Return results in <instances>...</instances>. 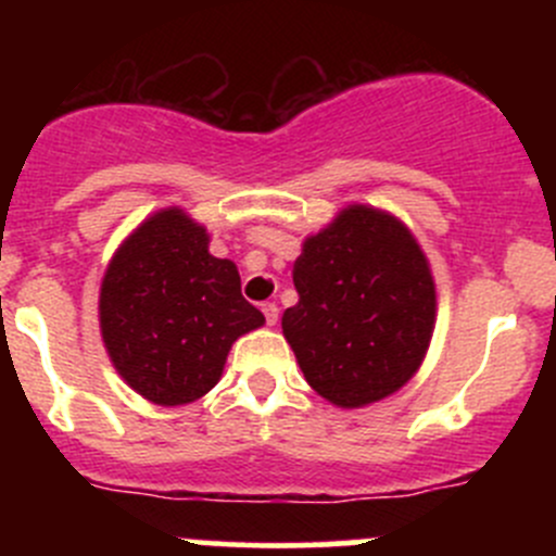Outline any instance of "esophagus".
<instances>
[{"instance_id":"esophagus-1","label":"esophagus","mask_w":556,"mask_h":556,"mask_svg":"<svg viewBox=\"0 0 556 556\" xmlns=\"http://www.w3.org/2000/svg\"><path fill=\"white\" fill-rule=\"evenodd\" d=\"M263 314H266V323H268V325H277V319H279V306L268 301V304H263Z\"/></svg>"}]
</instances>
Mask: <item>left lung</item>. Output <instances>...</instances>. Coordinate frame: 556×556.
Segmentation results:
<instances>
[{"label": "left lung", "instance_id": "8db88e82", "mask_svg": "<svg viewBox=\"0 0 556 556\" xmlns=\"http://www.w3.org/2000/svg\"><path fill=\"white\" fill-rule=\"evenodd\" d=\"M299 304L282 333L317 395L361 408L401 390L422 366L435 325L428 257L397 217L352 204L304 242Z\"/></svg>", "mask_w": 556, "mask_h": 556}]
</instances>
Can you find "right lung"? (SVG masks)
<instances>
[{
	"mask_svg": "<svg viewBox=\"0 0 556 556\" xmlns=\"http://www.w3.org/2000/svg\"><path fill=\"white\" fill-rule=\"evenodd\" d=\"M266 323L244 301L237 266L210 255V233L182 210L155 212L112 255L99 325L128 387L159 406L199 401L231 344Z\"/></svg>",
	"mask_w": 556,
	"mask_h": 556,
	"instance_id": "obj_1",
	"label": "right lung"
}]
</instances>
